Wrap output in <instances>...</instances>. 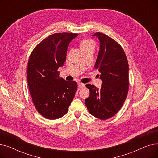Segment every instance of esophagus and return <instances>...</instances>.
<instances>
[{
	"mask_svg": "<svg viewBox=\"0 0 158 158\" xmlns=\"http://www.w3.org/2000/svg\"><path fill=\"white\" fill-rule=\"evenodd\" d=\"M85 86V85L84 84H82V83H78V89H80V88H82V87H84Z\"/></svg>",
	"mask_w": 158,
	"mask_h": 158,
	"instance_id": "1",
	"label": "esophagus"
}]
</instances>
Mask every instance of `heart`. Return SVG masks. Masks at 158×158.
Masks as SVG:
<instances>
[{"mask_svg":"<svg viewBox=\"0 0 158 158\" xmlns=\"http://www.w3.org/2000/svg\"><path fill=\"white\" fill-rule=\"evenodd\" d=\"M90 45H94V44L92 41L91 40H85L82 41V42L81 44V48H83L85 47H87Z\"/></svg>","mask_w":158,"mask_h":158,"instance_id":"heart-1","label":"heart"}]
</instances>
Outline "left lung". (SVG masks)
<instances>
[{
    "label": "left lung",
    "instance_id": "8db88e82",
    "mask_svg": "<svg viewBox=\"0 0 158 158\" xmlns=\"http://www.w3.org/2000/svg\"><path fill=\"white\" fill-rule=\"evenodd\" d=\"M100 48L95 67L101 73L100 89L87 84L89 96L85 104L89 113L101 120L117 114L126 101L129 89V64L122 47L103 33L96 32Z\"/></svg>",
    "mask_w": 158,
    "mask_h": 158
}]
</instances>
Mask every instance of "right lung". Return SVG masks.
I'll use <instances>...</instances> for the list:
<instances>
[{
    "label": "right lung",
    "instance_id": "add662e5",
    "mask_svg": "<svg viewBox=\"0 0 158 158\" xmlns=\"http://www.w3.org/2000/svg\"><path fill=\"white\" fill-rule=\"evenodd\" d=\"M77 36L68 32L50 35L29 57L27 76L30 94L36 110L47 119L65 115L77 89L76 82L60 77L57 71L66 61L69 45Z\"/></svg>",
    "mask_w": 158,
    "mask_h": 158
}]
</instances>
